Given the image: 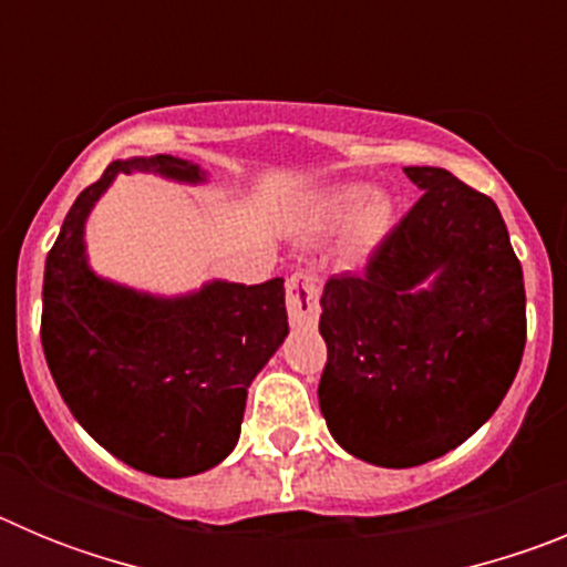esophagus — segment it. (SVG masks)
<instances>
[{
	"instance_id": "34e87169",
	"label": "esophagus",
	"mask_w": 567,
	"mask_h": 567,
	"mask_svg": "<svg viewBox=\"0 0 567 567\" xmlns=\"http://www.w3.org/2000/svg\"><path fill=\"white\" fill-rule=\"evenodd\" d=\"M318 298L320 287L318 280L309 272H295L292 278L287 280V312L292 327H315L318 323Z\"/></svg>"
}]
</instances>
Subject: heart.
Instances as JSON below:
<instances>
[{
	"label": "heart",
	"instance_id": "heart-1",
	"mask_svg": "<svg viewBox=\"0 0 567 567\" xmlns=\"http://www.w3.org/2000/svg\"><path fill=\"white\" fill-rule=\"evenodd\" d=\"M394 202L383 193H372L369 184H338L327 189L315 207V227L320 233L346 229V255L365 258L394 229Z\"/></svg>",
	"mask_w": 567,
	"mask_h": 567
}]
</instances>
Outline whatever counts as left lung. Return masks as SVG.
<instances>
[{
	"instance_id": "8db88e82",
	"label": "left lung",
	"mask_w": 567,
	"mask_h": 567,
	"mask_svg": "<svg viewBox=\"0 0 567 567\" xmlns=\"http://www.w3.org/2000/svg\"><path fill=\"white\" fill-rule=\"evenodd\" d=\"M363 272L320 298L318 400L346 452L383 468L443 457L497 412L525 349L523 267L497 204L443 167Z\"/></svg>"
}]
</instances>
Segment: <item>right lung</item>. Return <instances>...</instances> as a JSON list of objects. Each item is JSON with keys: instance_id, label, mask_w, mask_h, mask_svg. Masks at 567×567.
Returning a JSON list of instances; mask_svg holds the SVG:
<instances>
[{"instance_id": "obj_1", "label": "right lung", "mask_w": 567, "mask_h": 567, "mask_svg": "<svg viewBox=\"0 0 567 567\" xmlns=\"http://www.w3.org/2000/svg\"><path fill=\"white\" fill-rule=\"evenodd\" d=\"M202 184L175 155L113 162L79 193L44 260L42 349L84 432L153 477H193L238 443L247 389L289 334L284 278L209 280L162 298L99 278L84 252L90 209L118 173Z\"/></svg>"}]
</instances>
